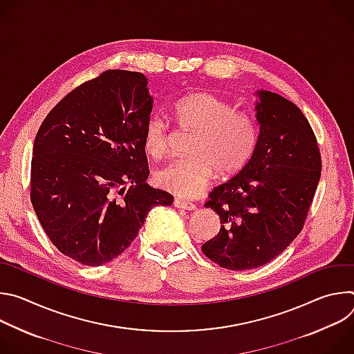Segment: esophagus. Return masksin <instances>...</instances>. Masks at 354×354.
Returning <instances> with one entry per match:
<instances>
[{
  "instance_id": "esophagus-1",
  "label": "esophagus",
  "mask_w": 354,
  "mask_h": 354,
  "mask_svg": "<svg viewBox=\"0 0 354 354\" xmlns=\"http://www.w3.org/2000/svg\"><path fill=\"white\" fill-rule=\"evenodd\" d=\"M174 206L182 210H196V206L189 200H183V198H175L174 200Z\"/></svg>"
}]
</instances>
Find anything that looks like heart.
Listing matches in <instances>:
<instances>
[{
    "mask_svg": "<svg viewBox=\"0 0 354 354\" xmlns=\"http://www.w3.org/2000/svg\"><path fill=\"white\" fill-rule=\"evenodd\" d=\"M172 116L185 131L192 133L185 158L174 160L156 174L160 187L180 196L194 197L203 190L216 171L227 178L246 167L258 144V124L228 100L197 91L178 99ZM171 133L165 120L151 118L144 129L147 153L161 158L168 153Z\"/></svg>",
    "mask_w": 354,
    "mask_h": 354,
    "instance_id": "1",
    "label": "heart"
}]
</instances>
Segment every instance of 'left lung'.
Wrapping results in <instances>:
<instances>
[{
  "instance_id": "left-lung-1",
  "label": "left lung",
  "mask_w": 354,
  "mask_h": 354,
  "mask_svg": "<svg viewBox=\"0 0 354 354\" xmlns=\"http://www.w3.org/2000/svg\"><path fill=\"white\" fill-rule=\"evenodd\" d=\"M258 96L255 153L206 203L223 225L201 250L228 270L255 269L280 255L304 227L321 178L319 147L307 118L279 93Z\"/></svg>"
}]
</instances>
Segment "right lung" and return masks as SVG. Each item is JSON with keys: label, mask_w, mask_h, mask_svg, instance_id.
<instances>
[{"label": "right lung", "mask_w": 354, "mask_h": 354, "mask_svg": "<svg viewBox=\"0 0 354 354\" xmlns=\"http://www.w3.org/2000/svg\"><path fill=\"white\" fill-rule=\"evenodd\" d=\"M141 73L108 70L67 93L33 142L30 201L48 239L86 266L129 248L148 212L174 197L145 183L153 111Z\"/></svg>", "instance_id": "obj_1"}]
</instances>
